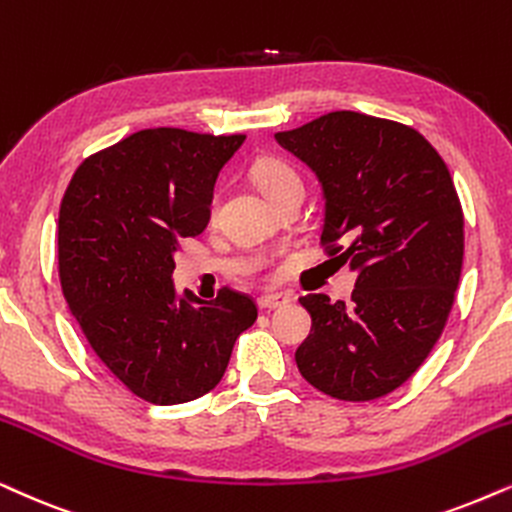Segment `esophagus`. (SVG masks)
<instances>
[{"instance_id": "esophagus-1", "label": "esophagus", "mask_w": 512, "mask_h": 512, "mask_svg": "<svg viewBox=\"0 0 512 512\" xmlns=\"http://www.w3.org/2000/svg\"><path fill=\"white\" fill-rule=\"evenodd\" d=\"M288 304V297L283 295H262L260 300H257V307L260 309H281Z\"/></svg>"}]
</instances>
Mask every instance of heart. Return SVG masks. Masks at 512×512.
<instances>
[{
	"label": "heart",
	"instance_id": "b5f03b06",
	"mask_svg": "<svg viewBox=\"0 0 512 512\" xmlns=\"http://www.w3.org/2000/svg\"><path fill=\"white\" fill-rule=\"evenodd\" d=\"M250 174L252 181L257 184V189H260L269 200H276L286 191L302 189L300 174L281 158H260L252 165Z\"/></svg>",
	"mask_w": 512,
	"mask_h": 512
}]
</instances>
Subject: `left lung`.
<instances>
[{
	"label": "left lung",
	"instance_id": "obj_1",
	"mask_svg": "<svg viewBox=\"0 0 512 512\" xmlns=\"http://www.w3.org/2000/svg\"><path fill=\"white\" fill-rule=\"evenodd\" d=\"M323 191L321 243L357 274L352 300L304 295L302 378L368 401L404 385L435 347L463 267V212L444 160L416 129L354 111L274 134Z\"/></svg>",
	"mask_w": 512,
	"mask_h": 512
}]
</instances>
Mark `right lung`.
Returning a JSON list of instances; mask_svg holds the SVG:
<instances>
[{
	"label": "right lung",
	"mask_w": 512,
	"mask_h": 512,
	"mask_svg": "<svg viewBox=\"0 0 512 512\" xmlns=\"http://www.w3.org/2000/svg\"><path fill=\"white\" fill-rule=\"evenodd\" d=\"M243 141L141 129L84 160L63 196L58 274L70 314L96 357L151 404L217 387L257 319L250 297L222 288L200 300L172 281L179 241L208 226L215 181Z\"/></svg>",
	"instance_id": "right-lung-1"
}]
</instances>
